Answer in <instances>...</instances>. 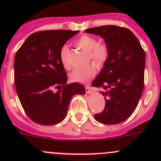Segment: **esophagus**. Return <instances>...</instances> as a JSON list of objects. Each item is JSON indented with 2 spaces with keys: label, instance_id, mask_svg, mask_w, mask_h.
Instances as JSON below:
<instances>
[{
  "label": "esophagus",
  "instance_id": "1",
  "mask_svg": "<svg viewBox=\"0 0 161 161\" xmlns=\"http://www.w3.org/2000/svg\"><path fill=\"white\" fill-rule=\"evenodd\" d=\"M86 93H91V92H92V90H91V88L90 86H86Z\"/></svg>",
  "mask_w": 161,
  "mask_h": 161
}]
</instances>
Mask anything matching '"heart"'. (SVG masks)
I'll list each match as a JSON object with an SVG mask.
<instances>
[{
    "instance_id": "heart-1",
    "label": "heart",
    "mask_w": 161,
    "mask_h": 161,
    "mask_svg": "<svg viewBox=\"0 0 161 161\" xmlns=\"http://www.w3.org/2000/svg\"><path fill=\"white\" fill-rule=\"evenodd\" d=\"M76 47L88 53V60L92 61L96 65L102 66L108 57V48L104 43L98 42L97 38L89 35H82L75 40ZM69 49L67 45H64L60 51V58L63 66L66 69H71L69 61ZM97 72L94 64H88L83 68L74 69L70 74V79L72 82L86 83Z\"/></svg>"
}]
</instances>
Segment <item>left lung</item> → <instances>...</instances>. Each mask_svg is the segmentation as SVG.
<instances>
[{
	"mask_svg": "<svg viewBox=\"0 0 161 161\" xmlns=\"http://www.w3.org/2000/svg\"><path fill=\"white\" fill-rule=\"evenodd\" d=\"M85 31L103 37L108 48V59L92 83L108 90L101 92L106 96L104 110L94 118L104 125L119 124L132 114L142 96L145 51L129 29L103 25Z\"/></svg>",
	"mask_w": 161,
	"mask_h": 161,
	"instance_id": "8db88e82",
	"label": "left lung"
}]
</instances>
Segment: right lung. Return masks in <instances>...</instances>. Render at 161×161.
<instances>
[{
	"instance_id": "obj_1",
	"label": "right lung",
	"mask_w": 161,
	"mask_h": 161,
	"mask_svg": "<svg viewBox=\"0 0 161 161\" xmlns=\"http://www.w3.org/2000/svg\"><path fill=\"white\" fill-rule=\"evenodd\" d=\"M79 31L44 30L34 32L16 52L14 86L27 116L39 125H53L67 115L71 99L85 94L77 82L66 84L67 74L60 58L61 47ZM53 88H60L57 93Z\"/></svg>"
}]
</instances>
